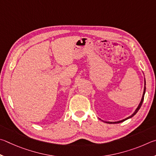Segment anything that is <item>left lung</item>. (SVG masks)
<instances>
[{
    "label": "left lung",
    "mask_w": 156,
    "mask_h": 156,
    "mask_svg": "<svg viewBox=\"0 0 156 156\" xmlns=\"http://www.w3.org/2000/svg\"><path fill=\"white\" fill-rule=\"evenodd\" d=\"M145 90H146V81H145V80H144V92H143V97H142L141 101H140V103H139L138 108H136V110H135L134 112H133V113L132 114V115L129 116H128L127 118L125 119H123V120H121V121H116V122H109V121H103L104 122H106V123H109V124H115V123H120V122H123V121H126V120H127V119L132 118V117H133V116H134L135 114L138 112V111L139 110H140L141 105H142V104H143V100H144V94H145Z\"/></svg>",
    "instance_id": "1"
}]
</instances>
